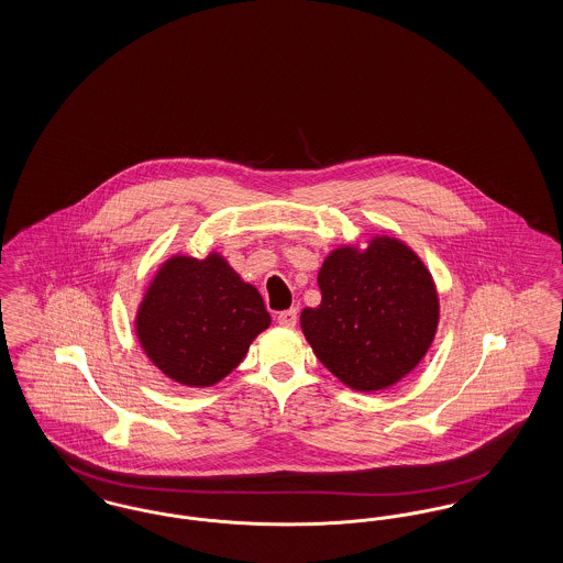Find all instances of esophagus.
<instances>
[{
    "label": "esophagus",
    "mask_w": 563,
    "mask_h": 563,
    "mask_svg": "<svg viewBox=\"0 0 563 563\" xmlns=\"http://www.w3.org/2000/svg\"><path fill=\"white\" fill-rule=\"evenodd\" d=\"M276 321H278L280 327H295V322H297V310H295V308H289V310L278 312Z\"/></svg>",
    "instance_id": "esophagus-1"
}]
</instances>
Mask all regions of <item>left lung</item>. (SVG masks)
<instances>
[{"instance_id": "1", "label": "left lung", "mask_w": 563, "mask_h": 563, "mask_svg": "<svg viewBox=\"0 0 563 563\" xmlns=\"http://www.w3.org/2000/svg\"><path fill=\"white\" fill-rule=\"evenodd\" d=\"M321 303L301 331L322 365L354 390H382L427 354L439 322L429 269L402 242L333 251L319 272Z\"/></svg>"}]
</instances>
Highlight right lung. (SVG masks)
Segmentation results:
<instances>
[{"mask_svg":"<svg viewBox=\"0 0 563 563\" xmlns=\"http://www.w3.org/2000/svg\"><path fill=\"white\" fill-rule=\"evenodd\" d=\"M268 324L262 295L242 283L223 257H173L139 308L136 333L168 377L211 386L241 363Z\"/></svg>","mask_w":563,"mask_h":563,"instance_id":"add662e5","label":"right lung"}]
</instances>
